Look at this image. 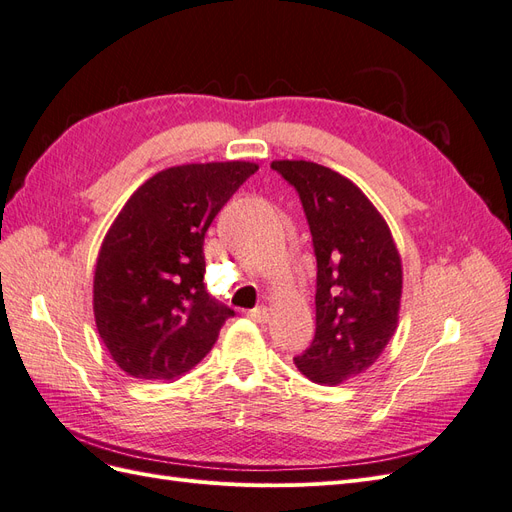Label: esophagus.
I'll return each instance as SVG.
<instances>
[{"instance_id": "esophagus-1", "label": "esophagus", "mask_w": 512, "mask_h": 512, "mask_svg": "<svg viewBox=\"0 0 512 512\" xmlns=\"http://www.w3.org/2000/svg\"><path fill=\"white\" fill-rule=\"evenodd\" d=\"M247 316H250L254 322H267L269 320V309L265 307V305H260V307H254V309H250V312H247Z\"/></svg>"}]
</instances>
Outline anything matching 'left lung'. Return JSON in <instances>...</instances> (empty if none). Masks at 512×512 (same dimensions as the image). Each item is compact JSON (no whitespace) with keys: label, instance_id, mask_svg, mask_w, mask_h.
Here are the masks:
<instances>
[{"label":"left lung","instance_id":"1","mask_svg":"<svg viewBox=\"0 0 512 512\" xmlns=\"http://www.w3.org/2000/svg\"><path fill=\"white\" fill-rule=\"evenodd\" d=\"M299 192L316 254V335L294 356L301 374L337 386L376 363L399 320L401 256L361 188L305 160L271 164Z\"/></svg>","mask_w":512,"mask_h":512}]
</instances>
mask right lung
<instances>
[{"instance_id":"add662e5","label":"right lung","mask_w":512,"mask_h":512,"mask_svg":"<svg viewBox=\"0 0 512 512\" xmlns=\"http://www.w3.org/2000/svg\"><path fill=\"white\" fill-rule=\"evenodd\" d=\"M254 162L160 170L123 205L102 241L94 316L113 361L138 380H175L205 359L230 307L205 290V232Z\"/></svg>"}]
</instances>
